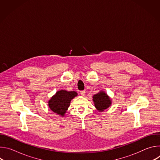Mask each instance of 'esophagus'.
Masks as SVG:
<instances>
[{
    "label": "esophagus",
    "instance_id": "esophagus-1",
    "mask_svg": "<svg viewBox=\"0 0 160 160\" xmlns=\"http://www.w3.org/2000/svg\"><path fill=\"white\" fill-rule=\"evenodd\" d=\"M80 94H81L82 96H83L85 94V90H82V91H80Z\"/></svg>",
    "mask_w": 160,
    "mask_h": 160
}]
</instances>
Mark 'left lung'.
Here are the masks:
<instances>
[{"mask_svg":"<svg viewBox=\"0 0 160 160\" xmlns=\"http://www.w3.org/2000/svg\"><path fill=\"white\" fill-rule=\"evenodd\" d=\"M93 101L96 108L99 111H103L107 109L111 104V101L108 95L104 92H100L99 93L93 96Z\"/></svg>","mask_w":160,"mask_h":160,"instance_id":"left-lung-1","label":"left lung"}]
</instances>
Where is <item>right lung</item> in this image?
Masks as SVG:
<instances>
[{
	"mask_svg": "<svg viewBox=\"0 0 160 160\" xmlns=\"http://www.w3.org/2000/svg\"><path fill=\"white\" fill-rule=\"evenodd\" d=\"M77 96V93L75 91H58L56 94L49 100V106L54 112L63 117L68 107L70 106L71 100Z\"/></svg>",
	"mask_w": 160,
	"mask_h": 160,
	"instance_id": "right-lung-1",
	"label": "right lung"
}]
</instances>
